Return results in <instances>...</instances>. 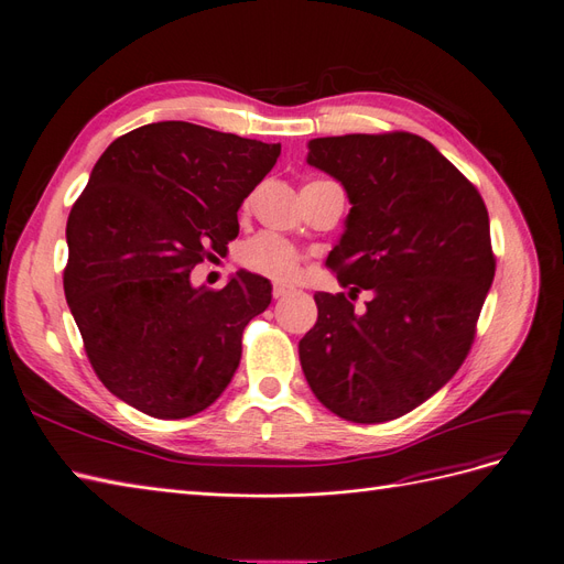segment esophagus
Here are the masks:
<instances>
[{"mask_svg": "<svg viewBox=\"0 0 564 564\" xmlns=\"http://www.w3.org/2000/svg\"><path fill=\"white\" fill-rule=\"evenodd\" d=\"M290 285H283V283H274V290H271V295H274V300H279V297H285L288 293H290Z\"/></svg>", "mask_w": 564, "mask_h": 564, "instance_id": "esophagus-1", "label": "esophagus"}]
</instances>
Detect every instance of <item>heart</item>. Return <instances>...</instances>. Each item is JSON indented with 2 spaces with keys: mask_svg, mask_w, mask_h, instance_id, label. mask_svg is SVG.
Wrapping results in <instances>:
<instances>
[{
  "mask_svg": "<svg viewBox=\"0 0 564 564\" xmlns=\"http://www.w3.org/2000/svg\"><path fill=\"white\" fill-rule=\"evenodd\" d=\"M239 262L248 271H253V274H260L264 279L293 281L302 264V256L290 241L264 232L243 243Z\"/></svg>",
  "mask_w": 564,
  "mask_h": 564,
  "instance_id": "b5f03b06",
  "label": "heart"
}]
</instances>
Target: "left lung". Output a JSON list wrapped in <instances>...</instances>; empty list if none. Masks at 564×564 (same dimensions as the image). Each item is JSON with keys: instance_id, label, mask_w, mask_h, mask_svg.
Segmentation results:
<instances>
[{"instance_id": "obj_1", "label": "left lung", "mask_w": 564, "mask_h": 564, "mask_svg": "<svg viewBox=\"0 0 564 564\" xmlns=\"http://www.w3.org/2000/svg\"><path fill=\"white\" fill-rule=\"evenodd\" d=\"M311 166L335 176L350 214L327 267L344 293H316L318 321L300 341L323 406L352 423H386L446 386L474 344L495 276L488 208L476 187L409 132L308 141Z\"/></svg>"}]
</instances>
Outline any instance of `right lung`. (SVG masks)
Wrapping results in <instances>:
<instances>
[{"mask_svg":"<svg viewBox=\"0 0 564 564\" xmlns=\"http://www.w3.org/2000/svg\"><path fill=\"white\" fill-rule=\"evenodd\" d=\"M281 143L183 120L118 137L67 220L65 295L88 360L118 400L162 421L212 406L241 360L243 327L269 306L267 279L237 271L193 288L208 250L237 239V212Z\"/></svg>","mask_w":564,"mask_h":564,"instance_id":"obj_1","label":"right lung"}]
</instances>
